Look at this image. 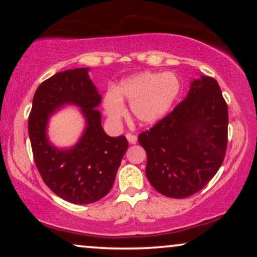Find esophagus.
I'll list each match as a JSON object with an SVG mask.
<instances>
[{
    "instance_id": "34e87169",
    "label": "esophagus",
    "mask_w": 257,
    "mask_h": 257,
    "mask_svg": "<svg viewBox=\"0 0 257 257\" xmlns=\"http://www.w3.org/2000/svg\"><path fill=\"white\" fill-rule=\"evenodd\" d=\"M126 138H127L130 144H136L137 140H138V138H137V136L136 135H132V133H127V135H126Z\"/></svg>"
}]
</instances>
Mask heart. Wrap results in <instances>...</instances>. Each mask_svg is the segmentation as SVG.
<instances>
[{
    "label": "heart",
    "mask_w": 257,
    "mask_h": 257,
    "mask_svg": "<svg viewBox=\"0 0 257 257\" xmlns=\"http://www.w3.org/2000/svg\"><path fill=\"white\" fill-rule=\"evenodd\" d=\"M179 92L180 82L173 73L143 72L124 80L117 92H108L104 106L112 120H119L126 114L122 100H127L137 122L154 124L167 113Z\"/></svg>",
    "instance_id": "1"
}]
</instances>
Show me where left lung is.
<instances>
[{
  "mask_svg": "<svg viewBox=\"0 0 257 257\" xmlns=\"http://www.w3.org/2000/svg\"><path fill=\"white\" fill-rule=\"evenodd\" d=\"M146 177L158 192L182 199L208 184L223 163L228 143V106L219 84L202 76L172 112L142 132Z\"/></svg>",
  "mask_w": 257,
  "mask_h": 257,
  "instance_id": "8db88e82",
  "label": "left lung"
}]
</instances>
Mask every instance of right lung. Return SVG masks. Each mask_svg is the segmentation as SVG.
<instances>
[{
    "mask_svg": "<svg viewBox=\"0 0 257 257\" xmlns=\"http://www.w3.org/2000/svg\"><path fill=\"white\" fill-rule=\"evenodd\" d=\"M87 71V68L66 70L44 80L35 92L28 120L34 160L42 179L56 195L77 205L96 202L110 192L128 147L125 136L112 138L101 127L96 108L101 96ZM68 102L82 107L88 126L76 147L57 150L48 144L45 127L52 112Z\"/></svg>",
    "mask_w": 257,
    "mask_h": 257,
    "instance_id": "add662e5",
    "label": "right lung"
}]
</instances>
